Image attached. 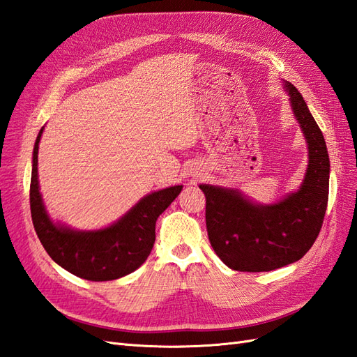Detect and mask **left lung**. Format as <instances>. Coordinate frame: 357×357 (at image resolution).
Returning a JSON list of instances; mask_svg holds the SVG:
<instances>
[{
  "instance_id": "1",
  "label": "left lung",
  "mask_w": 357,
  "mask_h": 357,
  "mask_svg": "<svg viewBox=\"0 0 357 357\" xmlns=\"http://www.w3.org/2000/svg\"><path fill=\"white\" fill-rule=\"evenodd\" d=\"M290 104L308 143L305 180L274 205H256L240 192L201 185L211 247L225 265L243 273L273 271L294 264L317 240L329 198L326 143L299 91L286 83Z\"/></svg>"
}]
</instances>
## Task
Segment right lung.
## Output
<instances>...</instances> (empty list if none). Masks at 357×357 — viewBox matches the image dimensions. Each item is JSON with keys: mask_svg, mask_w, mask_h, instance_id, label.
I'll return each mask as SVG.
<instances>
[{"mask_svg": "<svg viewBox=\"0 0 357 357\" xmlns=\"http://www.w3.org/2000/svg\"><path fill=\"white\" fill-rule=\"evenodd\" d=\"M38 132L32 156L29 186L31 218L38 240L49 256L71 274L91 282H109L131 274L144 264L155 244V225L159 214L177 198L183 186H172L144 197L132 210L96 232L59 228L47 218L38 189Z\"/></svg>", "mask_w": 357, "mask_h": 357, "instance_id": "right-lung-1", "label": "right lung"}]
</instances>
